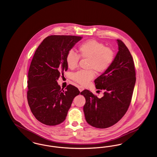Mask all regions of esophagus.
Returning <instances> with one entry per match:
<instances>
[{
    "instance_id": "esophagus-1",
    "label": "esophagus",
    "mask_w": 157,
    "mask_h": 157,
    "mask_svg": "<svg viewBox=\"0 0 157 157\" xmlns=\"http://www.w3.org/2000/svg\"><path fill=\"white\" fill-rule=\"evenodd\" d=\"M78 89H79L80 92H82V90H84V88L82 86H78Z\"/></svg>"
}]
</instances>
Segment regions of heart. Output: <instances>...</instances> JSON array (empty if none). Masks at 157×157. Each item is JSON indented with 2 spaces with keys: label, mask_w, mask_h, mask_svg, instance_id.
<instances>
[{
  "label": "heart",
  "mask_w": 157,
  "mask_h": 157,
  "mask_svg": "<svg viewBox=\"0 0 157 157\" xmlns=\"http://www.w3.org/2000/svg\"><path fill=\"white\" fill-rule=\"evenodd\" d=\"M78 53L69 51L66 56L67 67L74 69L78 65L79 57L88 59L86 68L89 70L79 71L72 75V79L82 85H87L94 78V71L102 73L112 65L115 53L111 48L96 40L91 39L83 42L78 49Z\"/></svg>",
  "instance_id": "b5f03b06"
}]
</instances>
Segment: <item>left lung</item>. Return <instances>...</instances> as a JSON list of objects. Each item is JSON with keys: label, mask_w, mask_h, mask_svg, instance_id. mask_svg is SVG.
I'll list each match as a JSON object with an SVG mask.
<instances>
[{"label": "left lung", "mask_w": 157, "mask_h": 157, "mask_svg": "<svg viewBox=\"0 0 157 157\" xmlns=\"http://www.w3.org/2000/svg\"><path fill=\"white\" fill-rule=\"evenodd\" d=\"M118 52L112 65L95 80L96 88L104 90L101 98L85 90L83 112L86 122L92 127L106 128L117 123L131 104L136 81L134 62L126 45L117 39Z\"/></svg>", "instance_id": "left-lung-1"}]
</instances>
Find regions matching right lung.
<instances>
[{
	"mask_svg": "<svg viewBox=\"0 0 157 157\" xmlns=\"http://www.w3.org/2000/svg\"><path fill=\"white\" fill-rule=\"evenodd\" d=\"M82 37L51 35L46 37L33 55L28 72L27 98L31 112L36 120L46 125L63 122L74 98L80 93L69 85L60 88L57 80L67 71L66 56Z\"/></svg>",
	"mask_w": 157,
	"mask_h": 157,
	"instance_id": "right-lung-1",
	"label": "right lung"
}]
</instances>
